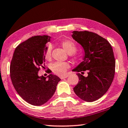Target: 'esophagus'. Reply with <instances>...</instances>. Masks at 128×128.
Returning a JSON list of instances; mask_svg holds the SVG:
<instances>
[{"mask_svg":"<svg viewBox=\"0 0 128 128\" xmlns=\"http://www.w3.org/2000/svg\"><path fill=\"white\" fill-rule=\"evenodd\" d=\"M68 77V74H66V75H64V76H61L60 78H61L62 80V79L66 78H67Z\"/></svg>","mask_w":128,"mask_h":128,"instance_id":"34e87169","label":"esophagus"}]
</instances>
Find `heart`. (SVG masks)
Instances as JSON below:
<instances>
[{"mask_svg":"<svg viewBox=\"0 0 128 128\" xmlns=\"http://www.w3.org/2000/svg\"><path fill=\"white\" fill-rule=\"evenodd\" d=\"M60 46L69 55L75 52L77 50L76 45L74 42L70 40H62L60 43ZM51 46L47 47L46 51L44 54V58L47 60H50L51 58ZM69 64L66 62H56L53 64L52 69L56 74L58 76H63L66 73L67 69L69 68Z\"/></svg>","mask_w":128,"mask_h":128,"instance_id":"heart-1","label":"heart"}]
</instances>
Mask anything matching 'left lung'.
Masks as SVG:
<instances>
[{
	"label": "left lung",
	"instance_id": "left-lung-1",
	"mask_svg": "<svg viewBox=\"0 0 128 128\" xmlns=\"http://www.w3.org/2000/svg\"><path fill=\"white\" fill-rule=\"evenodd\" d=\"M72 38L84 50L83 62L73 71L88 72L87 77L78 73L79 81L73 90L80 99L92 102L101 98L111 86L115 71L113 49L101 36L88 31L72 32Z\"/></svg>",
	"mask_w": 128,
	"mask_h": 128
}]
</instances>
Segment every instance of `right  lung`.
<instances>
[{"instance_id": "right-lung-1", "label": "right lung", "mask_w": 128, "mask_h": 128, "mask_svg": "<svg viewBox=\"0 0 128 128\" xmlns=\"http://www.w3.org/2000/svg\"><path fill=\"white\" fill-rule=\"evenodd\" d=\"M50 39L45 35L32 36L19 44L13 55L10 65L12 84L18 95L32 105L39 106L47 102L61 80L52 74L47 77L38 76L40 67L44 68L46 44Z\"/></svg>"}]
</instances>
